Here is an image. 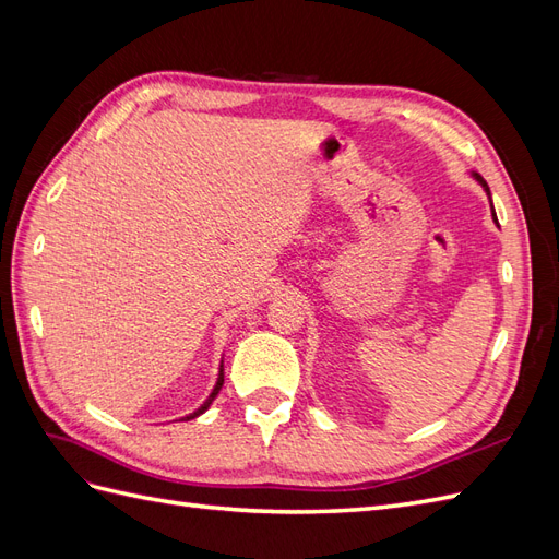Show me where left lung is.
<instances>
[{
	"mask_svg": "<svg viewBox=\"0 0 559 559\" xmlns=\"http://www.w3.org/2000/svg\"><path fill=\"white\" fill-rule=\"evenodd\" d=\"M473 179H476V181L483 186V191H485V193H487V198H489V207H492V218H495V224H499V222H497V214H495V205H492V193H489V186H487V183H485V179H483L480 175H476V173H473Z\"/></svg>",
	"mask_w": 559,
	"mask_h": 559,
	"instance_id": "1",
	"label": "left lung"
}]
</instances>
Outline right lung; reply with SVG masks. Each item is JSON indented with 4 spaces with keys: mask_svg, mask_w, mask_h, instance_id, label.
I'll return each mask as SVG.
<instances>
[{
    "mask_svg": "<svg viewBox=\"0 0 559 559\" xmlns=\"http://www.w3.org/2000/svg\"><path fill=\"white\" fill-rule=\"evenodd\" d=\"M222 386H224V359H222V364H218V376H216V382H214V389L210 392V396L200 403V408H195L193 413H189L186 417H181L179 421H189V419H193V417H198V415L205 413V411L210 408V405H212V401L216 399V394L222 392Z\"/></svg>",
    "mask_w": 559,
    "mask_h": 559,
    "instance_id": "right-lung-1",
    "label": "right lung"
}]
</instances>
